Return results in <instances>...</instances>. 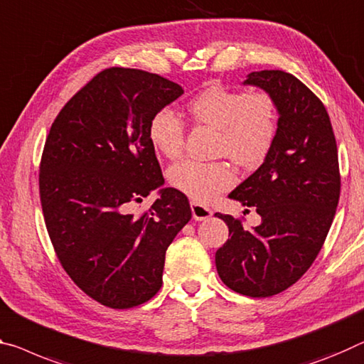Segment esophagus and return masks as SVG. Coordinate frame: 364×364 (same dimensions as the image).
<instances>
[{
    "label": "esophagus",
    "mask_w": 364,
    "mask_h": 364,
    "mask_svg": "<svg viewBox=\"0 0 364 364\" xmlns=\"http://www.w3.org/2000/svg\"><path fill=\"white\" fill-rule=\"evenodd\" d=\"M191 212L194 220H205V218H209L212 215V210L209 207L196 203V200H191Z\"/></svg>",
    "instance_id": "1"
}]
</instances>
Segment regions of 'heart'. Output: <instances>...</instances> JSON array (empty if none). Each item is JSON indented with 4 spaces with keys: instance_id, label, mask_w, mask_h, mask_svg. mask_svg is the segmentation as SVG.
<instances>
[{
    "instance_id": "b5f03b06",
    "label": "heart",
    "mask_w": 364,
    "mask_h": 364,
    "mask_svg": "<svg viewBox=\"0 0 364 364\" xmlns=\"http://www.w3.org/2000/svg\"><path fill=\"white\" fill-rule=\"evenodd\" d=\"M194 123L218 131L215 151L236 164L255 166L267 157L277 136V108L270 94L212 85L189 102ZM149 139L166 159L184 151L183 121L168 108L159 109L149 121ZM170 183L196 203H209L235 184V171L225 160H183L170 168Z\"/></svg>"
}]
</instances>
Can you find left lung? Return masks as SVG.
<instances>
[{
    "label": "left lung",
    "mask_w": 364,
    "mask_h": 364,
    "mask_svg": "<svg viewBox=\"0 0 364 364\" xmlns=\"http://www.w3.org/2000/svg\"><path fill=\"white\" fill-rule=\"evenodd\" d=\"M245 84L270 94L279 128L264 164L230 198L255 207L261 225L215 213L230 238L215 252L217 272L233 291L279 295L301 279L319 255L340 198L337 142L324 103L290 73H251Z\"/></svg>",
    "instance_id": "obj_1"
}]
</instances>
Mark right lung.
I'll return each mask as SVG.
<instances>
[{
	"instance_id": "obj_1",
	"label": "right lung",
	"mask_w": 364,
	"mask_h": 364,
	"mask_svg": "<svg viewBox=\"0 0 364 364\" xmlns=\"http://www.w3.org/2000/svg\"><path fill=\"white\" fill-rule=\"evenodd\" d=\"M183 94L159 74L108 68L58 113L40 160L38 188L56 257L85 295L129 309L161 287L165 252L191 220L188 198L164 184L149 121Z\"/></svg>"
}]
</instances>
